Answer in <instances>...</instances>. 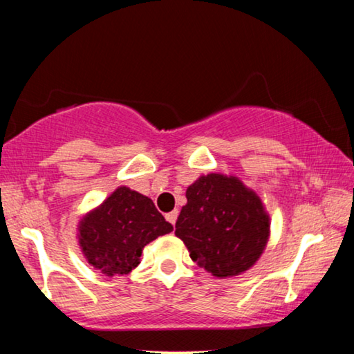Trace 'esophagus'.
Masks as SVG:
<instances>
[{"label":"esophagus","instance_id":"esophagus-1","mask_svg":"<svg viewBox=\"0 0 354 354\" xmlns=\"http://www.w3.org/2000/svg\"><path fill=\"white\" fill-rule=\"evenodd\" d=\"M165 218H167V221H169V223H171L173 226H175V223H176V218H178V211H171V212H169L165 215Z\"/></svg>","mask_w":354,"mask_h":354}]
</instances>
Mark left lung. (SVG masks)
Here are the masks:
<instances>
[{"label":"left lung","mask_w":354,"mask_h":354,"mask_svg":"<svg viewBox=\"0 0 354 354\" xmlns=\"http://www.w3.org/2000/svg\"><path fill=\"white\" fill-rule=\"evenodd\" d=\"M176 237L192 261L217 278L237 277L259 259L270 236L262 201L236 176L211 173L185 192Z\"/></svg>","instance_id":"8db88e82"}]
</instances>
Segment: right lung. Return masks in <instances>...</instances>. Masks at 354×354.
I'll return each instance as SVG.
<instances>
[{
	"mask_svg": "<svg viewBox=\"0 0 354 354\" xmlns=\"http://www.w3.org/2000/svg\"><path fill=\"white\" fill-rule=\"evenodd\" d=\"M171 231L148 196L123 185L80 221V245L95 268L122 277L139 266L147 243Z\"/></svg>",
	"mask_w": 354,
	"mask_h": 354,
	"instance_id": "obj_1",
	"label": "right lung"
}]
</instances>
